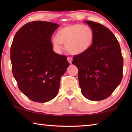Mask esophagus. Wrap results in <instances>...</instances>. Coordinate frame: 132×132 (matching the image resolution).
I'll return each mask as SVG.
<instances>
[{
  "instance_id": "esophagus-1",
  "label": "esophagus",
  "mask_w": 132,
  "mask_h": 132,
  "mask_svg": "<svg viewBox=\"0 0 132 132\" xmlns=\"http://www.w3.org/2000/svg\"><path fill=\"white\" fill-rule=\"evenodd\" d=\"M68 61L70 63H72V58H71V57H68Z\"/></svg>"
}]
</instances>
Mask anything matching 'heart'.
Returning <instances> with one entry per match:
<instances>
[{"instance_id":"obj_1","label":"heart","mask_w":132,"mask_h":132,"mask_svg":"<svg viewBox=\"0 0 132 132\" xmlns=\"http://www.w3.org/2000/svg\"><path fill=\"white\" fill-rule=\"evenodd\" d=\"M94 33L92 28L86 25L69 24L58 30L57 36H53L51 43L54 50L60 52L62 44L71 54L79 55L90 49L94 42Z\"/></svg>"}]
</instances>
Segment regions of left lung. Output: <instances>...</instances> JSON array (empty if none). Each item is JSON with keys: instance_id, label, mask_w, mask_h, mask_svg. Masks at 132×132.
Masks as SVG:
<instances>
[{"instance_id": "obj_1", "label": "left lung", "mask_w": 132, "mask_h": 132, "mask_svg": "<svg viewBox=\"0 0 132 132\" xmlns=\"http://www.w3.org/2000/svg\"><path fill=\"white\" fill-rule=\"evenodd\" d=\"M94 33L88 51L75 55L72 63L78 69L82 94L86 99L100 101L108 97L122 78L123 58L117 38L110 30L99 23L87 20Z\"/></svg>"}]
</instances>
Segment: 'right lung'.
<instances>
[{
	"label": "right lung",
	"instance_id": "right-lung-1",
	"mask_svg": "<svg viewBox=\"0 0 132 132\" xmlns=\"http://www.w3.org/2000/svg\"><path fill=\"white\" fill-rule=\"evenodd\" d=\"M58 24L34 21L20 28L11 47L13 77L23 93L45 103L57 96L61 77L70 65L65 55L53 51L51 37Z\"/></svg>",
	"mask_w": 132,
	"mask_h": 132
}]
</instances>
